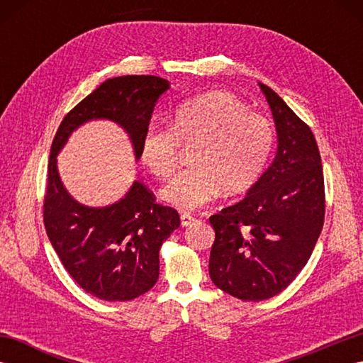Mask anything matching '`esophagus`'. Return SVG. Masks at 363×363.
<instances>
[{
    "instance_id": "34e87169",
    "label": "esophagus",
    "mask_w": 363,
    "mask_h": 363,
    "mask_svg": "<svg viewBox=\"0 0 363 363\" xmlns=\"http://www.w3.org/2000/svg\"><path fill=\"white\" fill-rule=\"evenodd\" d=\"M195 221H196V218L194 217V215H190V213H182L181 215V225L182 226H190V225H194Z\"/></svg>"
}]
</instances>
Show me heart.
Returning a JSON list of instances; mask_svg holds the SVG:
<instances>
[{"mask_svg":"<svg viewBox=\"0 0 363 363\" xmlns=\"http://www.w3.org/2000/svg\"><path fill=\"white\" fill-rule=\"evenodd\" d=\"M191 145V167L160 189V199L179 211H195L220 194L250 189L264 172L274 143L268 118L250 112L240 98L215 90L174 106L169 126L150 125L140 140L143 165L157 177L173 172L177 151Z\"/></svg>","mask_w":363,"mask_h":363,"instance_id":"1","label":"heart"}]
</instances>
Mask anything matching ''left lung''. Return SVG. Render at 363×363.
I'll return each mask as SVG.
<instances>
[{
	"label": "left lung",
	"instance_id": "left-lung-1",
	"mask_svg": "<svg viewBox=\"0 0 363 363\" xmlns=\"http://www.w3.org/2000/svg\"><path fill=\"white\" fill-rule=\"evenodd\" d=\"M277 150L242 201L209 218L215 230L209 274L243 301L281 293L309 260L325 220V179L311 128L265 84Z\"/></svg>",
	"mask_w": 363,
	"mask_h": 363
}]
</instances>
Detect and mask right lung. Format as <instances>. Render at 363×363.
<instances>
[{
	"label": "right lung",
	"instance_id": "add662e5",
	"mask_svg": "<svg viewBox=\"0 0 363 363\" xmlns=\"http://www.w3.org/2000/svg\"><path fill=\"white\" fill-rule=\"evenodd\" d=\"M168 89L169 82L157 76L107 79L67 113L52 140L45 229L67 272L95 298L129 301L152 289L159 279V250L179 228V215L173 207L154 203L152 194L138 181L112 204H82L60 179L57 156L74 130L106 120L128 134L137 162L154 106Z\"/></svg>",
	"mask_w": 363,
	"mask_h": 363
}]
</instances>
